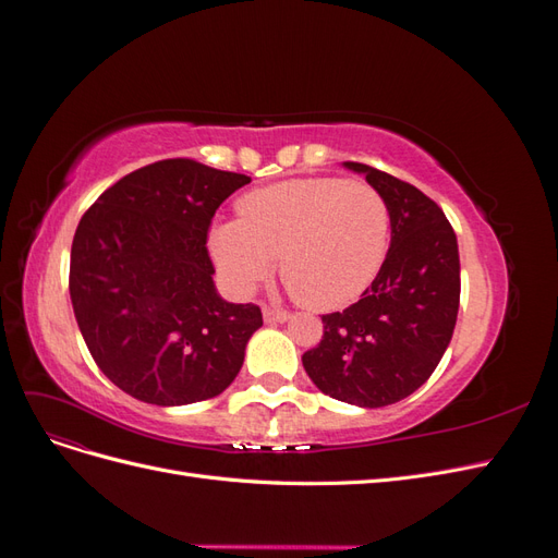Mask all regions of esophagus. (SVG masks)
Segmentation results:
<instances>
[{"label": "esophagus", "mask_w": 558, "mask_h": 558, "mask_svg": "<svg viewBox=\"0 0 558 558\" xmlns=\"http://www.w3.org/2000/svg\"><path fill=\"white\" fill-rule=\"evenodd\" d=\"M263 318H265V324H283V320L289 318V312L279 310V307L263 305Z\"/></svg>", "instance_id": "obj_1"}]
</instances>
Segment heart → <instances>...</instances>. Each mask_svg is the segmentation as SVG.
Instances as JSON below:
<instances>
[{
    "mask_svg": "<svg viewBox=\"0 0 558 558\" xmlns=\"http://www.w3.org/2000/svg\"><path fill=\"white\" fill-rule=\"evenodd\" d=\"M391 211L365 181L291 179L253 191L240 218L211 230V253L226 281L251 293L272 272L302 305L337 310L363 295L386 260Z\"/></svg>",
    "mask_w": 558,
    "mask_h": 558,
    "instance_id": "b5f03b06",
    "label": "heart"
}]
</instances>
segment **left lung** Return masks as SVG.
I'll return each instance as SVG.
<instances>
[{
  "instance_id": "left-lung-1",
  "label": "left lung",
  "mask_w": 558,
  "mask_h": 558,
  "mask_svg": "<svg viewBox=\"0 0 558 558\" xmlns=\"http://www.w3.org/2000/svg\"><path fill=\"white\" fill-rule=\"evenodd\" d=\"M363 172L391 211V248L361 300L324 314V337L302 353L318 391L359 408L412 396L449 347L461 300L459 244L435 202L375 167Z\"/></svg>"
}]
</instances>
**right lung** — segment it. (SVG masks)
<instances>
[{
  "mask_svg": "<svg viewBox=\"0 0 558 558\" xmlns=\"http://www.w3.org/2000/svg\"><path fill=\"white\" fill-rule=\"evenodd\" d=\"M251 177L170 158L134 170L83 214L70 295L97 367L150 404L223 393L244 363L260 307L216 295L207 248L216 209Z\"/></svg>",
  "mask_w": 558,
  "mask_h": 558,
  "instance_id": "obj_1",
  "label": "right lung"
}]
</instances>
